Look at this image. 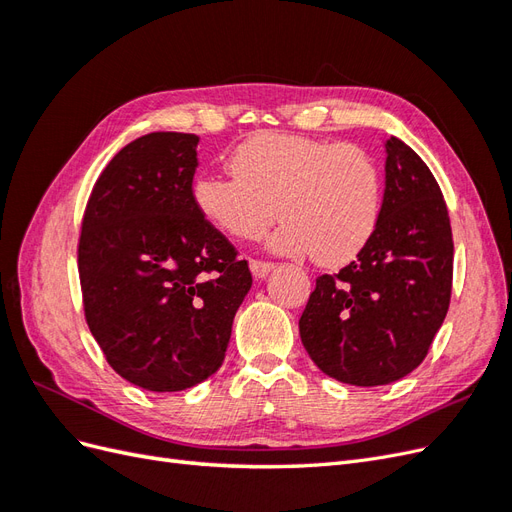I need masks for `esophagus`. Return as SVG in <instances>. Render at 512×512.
Listing matches in <instances>:
<instances>
[{
    "instance_id": "esophagus-1",
    "label": "esophagus",
    "mask_w": 512,
    "mask_h": 512,
    "mask_svg": "<svg viewBox=\"0 0 512 512\" xmlns=\"http://www.w3.org/2000/svg\"><path fill=\"white\" fill-rule=\"evenodd\" d=\"M250 271L256 277V280H262L273 271V262H265V260H250Z\"/></svg>"
}]
</instances>
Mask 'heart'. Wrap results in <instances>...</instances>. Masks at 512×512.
<instances>
[{
  "mask_svg": "<svg viewBox=\"0 0 512 512\" xmlns=\"http://www.w3.org/2000/svg\"><path fill=\"white\" fill-rule=\"evenodd\" d=\"M232 175H200L192 200L205 220L237 239H260L282 215L271 250L312 254L342 267L374 239L382 215V175L350 143L260 132L230 153Z\"/></svg>",
  "mask_w": 512,
  "mask_h": 512,
  "instance_id": "b5f03b06",
  "label": "heart"
}]
</instances>
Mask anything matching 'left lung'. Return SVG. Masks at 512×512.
I'll list each match as a JSON object with an SVG mask.
<instances>
[{"mask_svg": "<svg viewBox=\"0 0 512 512\" xmlns=\"http://www.w3.org/2000/svg\"><path fill=\"white\" fill-rule=\"evenodd\" d=\"M384 198L374 239L337 275H320L299 320L329 378L401 380L423 363L451 303L453 232L438 181L404 141L384 143Z\"/></svg>", "mask_w": 512, "mask_h": 512, "instance_id": "obj_1", "label": "left lung"}]
</instances>
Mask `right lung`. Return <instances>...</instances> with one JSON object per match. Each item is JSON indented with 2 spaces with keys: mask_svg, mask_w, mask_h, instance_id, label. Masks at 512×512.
<instances>
[{
  "mask_svg": "<svg viewBox=\"0 0 512 512\" xmlns=\"http://www.w3.org/2000/svg\"><path fill=\"white\" fill-rule=\"evenodd\" d=\"M196 134L151 132L123 147L85 209V318L108 365L153 393L207 380L252 288L235 247L198 213Z\"/></svg>",
  "mask_w": 512,
  "mask_h": 512,
  "instance_id": "1",
  "label": "right lung"
}]
</instances>
